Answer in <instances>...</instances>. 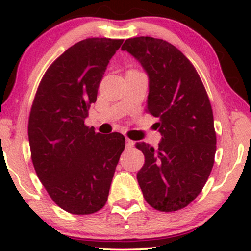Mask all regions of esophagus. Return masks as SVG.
Listing matches in <instances>:
<instances>
[{"instance_id":"esophagus-1","label":"esophagus","mask_w":251,"mask_h":251,"mask_svg":"<svg viewBox=\"0 0 251 251\" xmlns=\"http://www.w3.org/2000/svg\"><path fill=\"white\" fill-rule=\"evenodd\" d=\"M133 146H134L133 140H131V139H128V138H126V148L131 149V148H133Z\"/></svg>"}]
</instances>
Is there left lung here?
<instances>
[{"label": "left lung", "instance_id": "obj_1", "mask_svg": "<svg viewBox=\"0 0 251 251\" xmlns=\"http://www.w3.org/2000/svg\"><path fill=\"white\" fill-rule=\"evenodd\" d=\"M149 77L148 112L162 140L158 148L137 143L145 164L137 174L152 208L171 212L188 206L201 194L214 166L216 133L211 105L197 71L174 45L139 36L122 47Z\"/></svg>", "mask_w": 251, "mask_h": 251}]
</instances>
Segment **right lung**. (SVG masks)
Wrapping results in <instances>:
<instances>
[{
  "label": "right lung",
  "mask_w": 251,
  "mask_h": 251,
  "mask_svg": "<svg viewBox=\"0 0 251 251\" xmlns=\"http://www.w3.org/2000/svg\"><path fill=\"white\" fill-rule=\"evenodd\" d=\"M123 40L92 37L75 43L50 65L35 94L28 123L34 169L50 198L65 211L102 209L125 137L87 127L91 103Z\"/></svg>",
  "instance_id": "right-lung-1"
}]
</instances>
